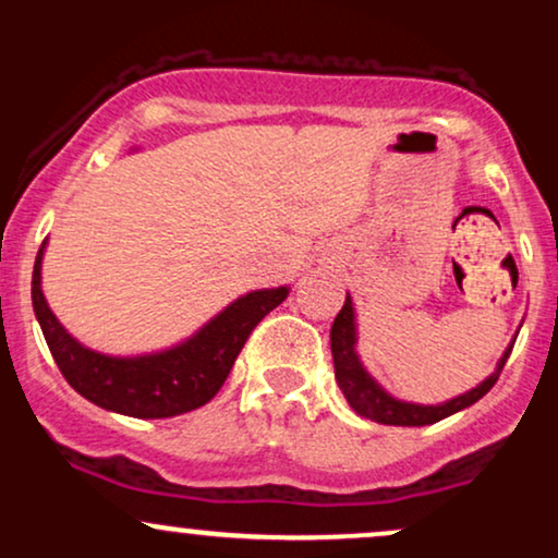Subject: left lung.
<instances>
[{
    "instance_id": "1",
    "label": "left lung",
    "mask_w": 558,
    "mask_h": 558,
    "mask_svg": "<svg viewBox=\"0 0 558 558\" xmlns=\"http://www.w3.org/2000/svg\"><path fill=\"white\" fill-rule=\"evenodd\" d=\"M517 341V338H514ZM514 341L506 345L504 356L498 360L496 369L485 377L480 386H475L466 393L457 396V399H448L444 403H412L393 399L380 383L375 380L373 375L364 369V364L356 354V315H354V301H351L349 293H345L343 310L338 312L336 323L330 328V351H332V364H336V380L341 386L345 401L362 417L380 422V425H399V427H422L433 425V422H440L451 414L462 412V409L472 407V403L483 399L488 390L496 386L498 375H501L506 360H509L511 349H514Z\"/></svg>"
}]
</instances>
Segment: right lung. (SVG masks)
I'll return each instance as SVG.
<instances>
[{
	"label": "right lung",
	"instance_id": "add662e5",
	"mask_svg": "<svg viewBox=\"0 0 558 558\" xmlns=\"http://www.w3.org/2000/svg\"><path fill=\"white\" fill-rule=\"evenodd\" d=\"M44 248L47 241L36 254L31 299L57 367L83 399L125 417H175L213 401L233 369L248 332L288 296L286 286L259 288L235 299L194 336L170 349L138 356H110L75 341L49 310L41 291Z\"/></svg>",
	"mask_w": 558,
	"mask_h": 558
}]
</instances>
